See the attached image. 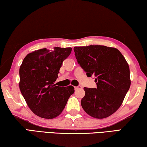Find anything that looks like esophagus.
Returning a JSON list of instances; mask_svg holds the SVG:
<instances>
[{"instance_id": "34e87169", "label": "esophagus", "mask_w": 147, "mask_h": 147, "mask_svg": "<svg viewBox=\"0 0 147 147\" xmlns=\"http://www.w3.org/2000/svg\"><path fill=\"white\" fill-rule=\"evenodd\" d=\"M82 87L81 86H76V87H74V89H82Z\"/></svg>"}]
</instances>
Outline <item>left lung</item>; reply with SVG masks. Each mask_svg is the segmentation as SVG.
<instances>
[{"label": "left lung", "mask_w": 147, "mask_h": 147, "mask_svg": "<svg viewBox=\"0 0 147 147\" xmlns=\"http://www.w3.org/2000/svg\"><path fill=\"white\" fill-rule=\"evenodd\" d=\"M78 64L87 76H93L96 88H84V111L96 119L112 115L123 103L130 87V69L118 49L103 45L75 47Z\"/></svg>", "instance_id": "left-lung-1"}]
</instances>
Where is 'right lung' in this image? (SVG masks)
<instances>
[{"mask_svg": "<svg viewBox=\"0 0 147 147\" xmlns=\"http://www.w3.org/2000/svg\"><path fill=\"white\" fill-rule=\"evenodd\" d=\"M72 48L42 49L28 54L19 69V88L32 112L44 119L58 117L74 92L73 86H57L62 63Z\"/></svg>", "mask_w": 147, "mask_h": 147, "instance_id": "1", "label": "right lung"}]
</instances>
